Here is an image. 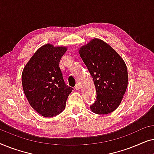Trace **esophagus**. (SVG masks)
I'll list each match as a JSON object with an SVG mask.
<instances>
[{"instance_id":"obj_1","label":"esophagus","mask_w":154,"mask_h":154,"mask_svg":"<svg viewBox=\"0 0 154 154\" xmlns=\"http://www.w3.org/2000/svg\"><path fill=\"white\" fill-rule=\"evenodd\" d=\"M81 85H79V84H76V85H75V90H79L80 89H81Z\"/></svg>"}]
</instances>
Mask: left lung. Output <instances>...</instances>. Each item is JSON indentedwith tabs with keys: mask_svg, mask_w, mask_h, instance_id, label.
I'll list each match as a JSON object with an SVG mask.
<instances>
[{
	"mask_svg": "<svg viewBox=\"0 0 154 154\" xmlns=\"http://www.w3.org/2000/svg\"><path fill=\"white\" fill-rule=\"evenodd\" d=\"M79 54L96 88V101L90 109L97 114L113 112L121 104L128 87L125 62L109 44L98 38L82 46Z\"/></svg>",
	"mask_w": 154,
	"mask_h": 154,
	"instance_id": "left-lung-1",
	"label": "left lung"
}]
</instances>
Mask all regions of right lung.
<instances>
[{"label":"right lung","instance_id":"right-lung-1","mask_svg":"<svg viewBox=\"0 0 154 154\" xmlns=\"http://www.w3.org/2000/svg\"><path fill=\"white\" fill-rule=\"evenodd\" d=\"M66 47L45 44L37 50L23 69L22 83L31 107L44 117L62 112L73 88L64 83L60 68Z\"/></svg>","mask_w":154,"mask_h":154}]
</instances>
